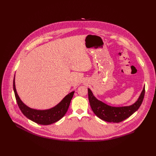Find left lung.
<instances>
[{
  "label": "left lung",
  "instance_id": "1",
  "mask_svg": "<svg viewBox=\"0 0 156 156\" xmlns=\"http://www.w3.org/2000/svg\"><path fill=\"white\" fill-rule=\"evenodd\" d=\"M88 94L91 108L97 117L109 122H119L132 116L140 108L144 100L145 87L133 104L123 107H112L98 100L90 88H88Z\"/></svg>",
  "mask_w": 156,
  "mask_h": 156
}]
</instances>
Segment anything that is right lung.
<instances>
[{
	"label": "right lung",
	"instance_id": "add662e5",
	"mask_svg": "<svg viewBox=\"0 0 156 156\" xmlns=\"http://www.w3.org/2000/svg\"><path fill=\"white\" fill-rule=\"evenodd\" d=\"M14 78L15 77L13 80V89L16 100L21 111L27 118L39 125H48L60 120L66 113L75 92L68 94L58 104L51 109L37 110L28 107L21 101L16 92Z\"/></svg>",
	"mask_w": 156,
	"mask_h": 156
}]
</instances>
